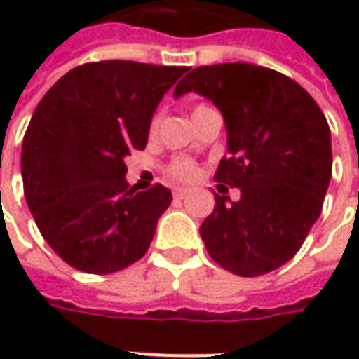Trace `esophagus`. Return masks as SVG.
Instances as JSON below:
<instances>
[{
	"instance_id": "34e87169",
	"label": "esophagus",
	"mask_w": 359,
	"mask_h": 359,
	"mask_svg": "<svg viewBox=\"0 0 359 359\" xmlns=\"http://www.w3.org/2000/svg\"><path fill=\"white\" fill-rule=\"evenodd\" d=\"M186 196H187V189H184V187H175V189H173V198L184 200Z\"/></svg>"
}]
</instances>
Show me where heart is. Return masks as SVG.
Masks as SVG:
<instances>
[{
	"mask_svg": "<svg viewBox=\"0 0 359 359\" xmlns=\"http://www.w3.org/2000/svg\"><path fill=\"white\" fill-rule=\"evenodd\" d=\"M205 109V105H196L194 107V111H191V118L194 116H198L200 111ZM159 128V116L158 114H154L151 119H149V123H147V135L149 137H154L156 133H158ZM163 172L168 177H172L175 182H194L198 175H200V165L194 161V159L189 158H173L168 161V165L163 168Z\"/></svg>",
	"mask_w": 359,
	"mask_h": 359,
	"instance_id": "b5f03b06",
	"label": "heart"
}]
</instances>
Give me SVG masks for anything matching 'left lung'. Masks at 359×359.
I'll return each instance as SVG.
<instances>
[{
	"label": "left lung",
	"instance_id": "1",
	"mask_svg": "<svg viewBox=\"0 0 359 359\" xmlns=\"http://www.w3.org/2000/svg\"><path fill=\"white\" fill-rule=\"evenodd\" d=\"M198 91L224 114L229 156L214 180L240 187V200L215 208L200 226L217 266L241 278L282 268L322 214L332 177V137L324 111L292 77L252 63L201 65L175 95Z\"/></svg>",
	"mask_w": 359,
	"mask_h": 359
}]
</instances>
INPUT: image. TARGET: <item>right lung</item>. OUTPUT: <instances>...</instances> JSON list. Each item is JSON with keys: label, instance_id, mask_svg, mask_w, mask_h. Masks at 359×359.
I'll list each match as a JSON object with an SVG mask.
<instances>
[{"label": "right lung", "instance_id": "add662e5", "mask_svg": "<svg viewBox=\"0 0 359 359\" xmlns=\"http://www.w3.org/2000/svg\"><path fill=\"white\" fill-rule=\"evenodd\" d=\"M186 65L105 60L60 77L35 107L21 145L23 194L49 248L72 268L114 273L142 259L172 191H135L126 158Z\"/></svg>", "mask_w": 359, "mask_h": 359}]
</instances>
